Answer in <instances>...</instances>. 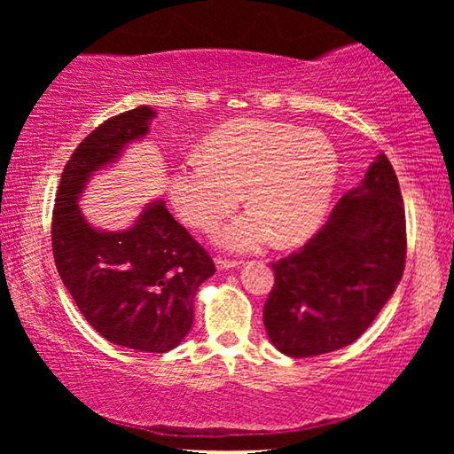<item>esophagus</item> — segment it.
Segmentation results:
<instances>
[{"instance_id":"esophagus-1","label":"esophagus","mask_w":454,"mask_h":454,"mask_svg":"<svg viewBox=\"0 0 454 454\" xmlns=\"http://www.w3.org/2000/svg\"><path fill=\"white\" fill-rule=\"evenodd\" d=\"M216 266H218V270H232V268H238V266H240V262H236V260L218 258V260H216Z\"/></svg>"}]
</instances>
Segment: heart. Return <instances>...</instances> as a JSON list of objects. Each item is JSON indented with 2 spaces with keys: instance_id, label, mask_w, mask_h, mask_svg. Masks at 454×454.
I'll return each instance as SVG.
<instances>
[{
  "instance_id": "heart-1",
  "label": "heart",
  "mask_w": 454,
  "mask_h": 454,
  "mask_svg": "<svg viewBox=\"0 0 454 454\" xmlns=\"http://www.w3.org/2000/svg\"><path fill=\"white\" fill-rule=\"evenodd\" d=\"M202 158L172 168L170 202L184 224L212 232L238 204L248 206L216 236L220 248L258 252L274 240L290 248L309 240L334 196L340 160L325 134L270 120H236L200 145Z\"/></svg>"
}]
</instances>
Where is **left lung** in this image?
Segmentation results:
<instances>
[{
    "mask_svg": "<svg viewBox=\"0 0 454 454\" xmlns=\"http://www.w3.org/2000/svg\"><path fill=\"white\" fill-rule=\"evenodd\" d=\"M404 258L401 188L379 153L325 228L301 252L272 264L274 288L264 304L270 342L294 358L348 347L395 294Z\"/></svg>",
    "mask_w": 454,
    "mask_h": 454,
    "instance_id": "8db88e82",
    "label": "left lung"
}]
</instances>
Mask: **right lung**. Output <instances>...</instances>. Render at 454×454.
<instances>
[{
  "instance_id": "add662e5",
  "label": "right lung",
  "mask_w": 454,
  "mask_h": 454,
  "mask_svg": "<svg viewBox=\"0 0 454 454\" xmlns=\"http://www.w3.org/2000/svg\"><path fill=\"white\" fill-rule=\"evenodd\" d=\"M156 114L137 106L104 121L75 148L61 174L51 222L58 272L83 318L106 340L140 352L178 347L194 325L200 284L216 272L164 198L145 204L121 230L96 228L80 208L90 180L142 142Z\"/></svg>"
}]
</instances>
